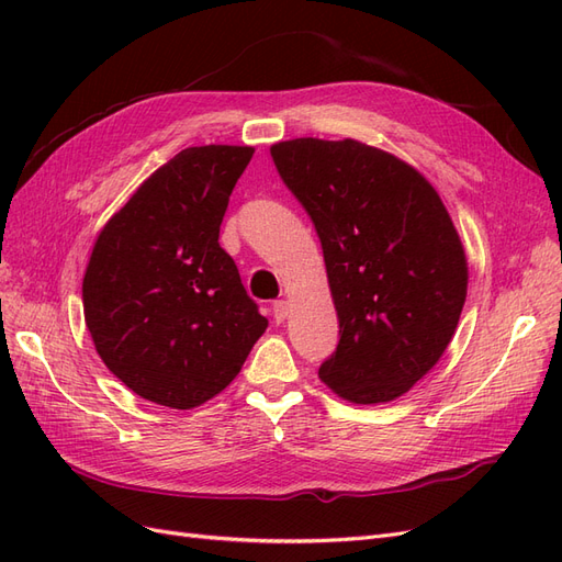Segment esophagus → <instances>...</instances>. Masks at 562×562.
<instances>
[{"label":"esophagus","mask_w":562,"mask_h":562,"mask_svg":"<svg viewBox=\"0 0 562 562\" xmlns=\"http://www.w3.org/2000/svg\"><path fill=\"white\" fill-rule=\"evenodd\" d=\"M288 302L285 300H277L274 304H271V312H274V318H277V323H283L285 318H288Z\"/></svg>","instance_id":"1"}]
</instances>
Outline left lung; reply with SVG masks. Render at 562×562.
Listing matches in <instances>:
<instances>
[{"mask_svg":"<svg viewBox=\"0 0 562 562\" xmlns=\"http://www.w3.org/2000/svg\"><path fill=\"white\" fill-rule=\"evenodd\" d=\"M323 248L339 342L318 378L345 401L403 396L448 349L469 267L438 192L419 171L359 140L271 145Z\"/></svg>","mask_w":562,"mask_h":562,"instance_id":"left-lung-1","label":"left lung"}]
</instances>
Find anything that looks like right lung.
Listing matches in <instances>:
<instances>
[{"instance_id": "1", "label": "right lung", "mask_w": 562, "mask_h": 562, "mask_svg": "<svg viewBox=\"0 0 562 562\" xmlns=\"http://www.w3.org/2000/svg\"><path fill=\"white\" fill-rule=\"evenodd\" d=\"M252 147H187L98 234L83 274L95 351L135 394L190 411L220 394L267 330L220 225Z\"/></svg>"}]
</instances>
